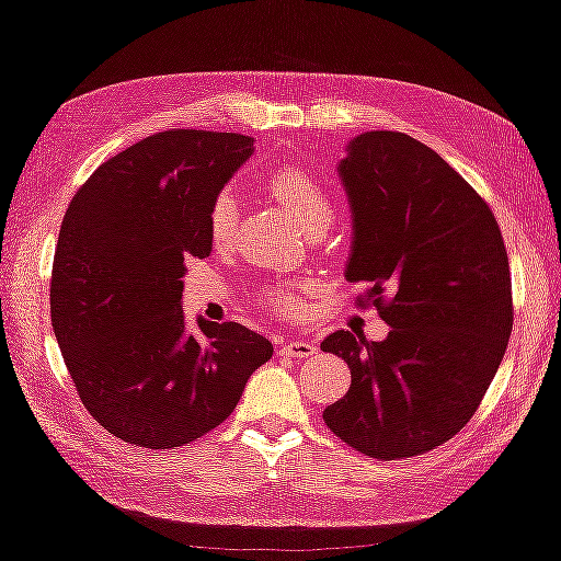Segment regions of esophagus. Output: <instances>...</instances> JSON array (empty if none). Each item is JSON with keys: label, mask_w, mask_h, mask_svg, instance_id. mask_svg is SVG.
<instances>
[{"label": "esophagus", "mask_w": 561, "mask_h": 561, "mask_svg": "<svg viewBox=\"0 0 561 561\" xmlns=\"http://www.w3.org/2000/svg\"><path fill=\"white\" fill-rule=\"evenodd\" d=\"M314 345L312 342H307V340H287V342H282L279 345V353L282 355H287V357H299V360H302V357H309V355H314Z\"/></svg>", "instance_id": "34e87169"}]
</instances>
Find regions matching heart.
Here are the masks:
<instances>
[{"instance_id": "b5f03b06", "label": "heart", "mask_w": 561, "mask_h": 561, "mask_svg": "<svg viewBox=\"0 0 561 561\" xmlns=\"http://www.w3.org/2000/svg\"><path fill=\"white\" fill-rule=\"evenodd\" d=\"M264 188L274 201L287 208L295 219L302 224L307 231H322L330 227L334 206L328 196V191L317 179L314 173L297 165H284V169L272 171L264 179ZM233 229H237V201L229 191H221L219 196L211 201L208 208V239L214 247H227L233 239ZM317 284L309 277H284L264 284L262 302L282 314L302 312L307 307L309 297L314 295Z\"/></svg>"}]
</instances>
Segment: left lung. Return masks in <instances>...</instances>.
<instances>
[{"label":"left lung","instance_id":"obj_1","mask_svg":"<svg viewBox=\"0 0 561 561\" xmlns=\"http://www.w3.org/2000/svg\"><path fill=\"white\" fill-rule=\"evenodd\" d=\"M340 175L355 221L345 277L365 284L355 305L378 309L390 334L337 330L322 342L353 375L322 417L350 448L400 461L479 411L512 334V272L494 211L421 140L363 133Z\"/></svg>","mask_w":561,"mask_h":561}]
</instances>
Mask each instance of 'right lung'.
I'll use <instances>...</instances> for the list:
<instances>
[{
    "label": "right lung",
    "instance_id": "1",
    "mask_svg": "<svg viewBox=\"0 0 561 561\" xmlns=\"http://www.w3.org/2000/svg\"><path fill=\"white\" fill-rule=\"evenodd\" d=\"M252 156L241 133L171 128L107 158L67 206L49 317L88 413L115 438L175 448L221 425L274 347L239 322L183 324L186 259L211 254L208 208Z\"/></svg>",
    "mask_w": 561,
    "mask_h": 561
}]
</instances>
